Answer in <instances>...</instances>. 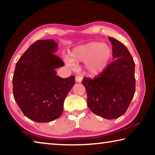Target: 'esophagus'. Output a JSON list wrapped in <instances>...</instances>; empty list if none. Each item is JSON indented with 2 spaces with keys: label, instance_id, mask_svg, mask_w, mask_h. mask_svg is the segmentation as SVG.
Wrapping results in <instances>:
<instances>
[{
  "label": "esophagus",
  "instance_id": "esophagus-1",
  "mask_svg": "<svg viewBox=\"0 0 155 155\" xmlns=\"http://www.w3.org/2000/svg\"><path fill=\"white\" fill-rule=\"evenodd\" d=\"M75 78H76V81H77V82H78V83H81L83 80V77H81V76H78V75L76 76Z\"/></svg>",
  "mask_w": 155,
  "mask_h": 155
}]
</instances>
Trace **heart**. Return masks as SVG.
<instances>
[{
	"label": "heart",
	"instance_id": "1",
	"mask_svg": "<svg viewBox=\"0 0 155 155\" xmlns=\"http://www.w3.org/2000/svg\"><path fill=\"white\" fill-rule=\"evenodd\" d=\"M111 55V48L107 44L93 41L76 47L65 61L71 67L74 66V62H85L88 74L98 75L108 66Z\"/></svg>",
	"mask_w": 155,
	"mask_h": 155
}]
</instances>
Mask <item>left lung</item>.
I'll return each instance as SVG.
<instances>
[{
    "instance_id": "8db88e82",
    "label": "left lung",
    "mask_w": 155,
    "mask_h": 155,
    "mask_svg": "<svg viewBox=\"0 0 155 155\" xmlns=\"http://www.w3.org/2000/svg\"><path fill=\"white\" fill-rule=\"evenodd\" d=\"M109 40L115 60L97 77L83 78L82 84L91 111L111 120L127 111L135 94V62L128 48L116 39L109 37Z\"/></svg>"
}]
</instances>
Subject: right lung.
Listing matches in <instances>:
<instances>
[{"label":"right lung","mask_w":155,"mask_h":155,"mask_svg":"<svg viewBox=\"0 0 155 155\" xmlns=\"http://www.w3.org/2000/svg\"><path fill=\"white\" fill-rule=\"evenodd\" d=\"M57 47L53 40L37 41L15 65L12 80L14 99L25 116L36 122L58 118L65 97L75 83L74 76H57L56 68L64 65L53 54Z\"/></svg>","instance_id":"1"}]
</instances>
